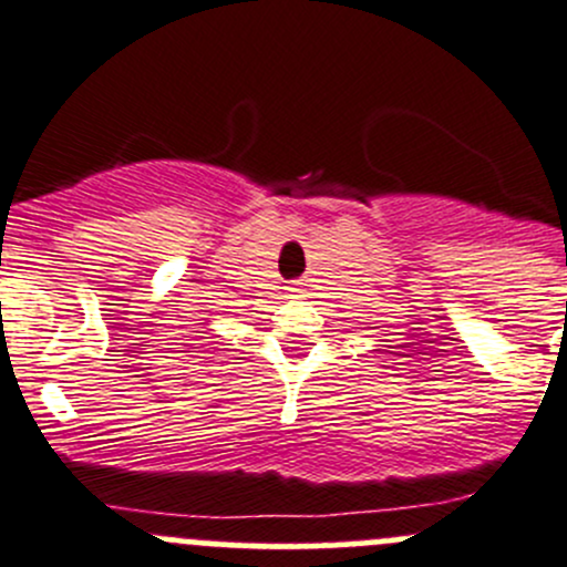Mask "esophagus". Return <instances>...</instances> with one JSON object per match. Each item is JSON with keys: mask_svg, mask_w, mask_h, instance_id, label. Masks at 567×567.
I'll return each instance as SVG.
<instances>
[{"mask_svg": "<svg viewBox=\"0 0 567 567\" xmlns=\"http://www.w3.org/2000/svg\"><path fill=\"white\" fill-rule=\"evenodd\" d=\"M301 290H305V288H301V285H288V296H301Z\"/></svg>", "mask_w": 567, "mask_h": 567, "instance_id": "obj_1", "label": "esophagus"}]
</instances>
